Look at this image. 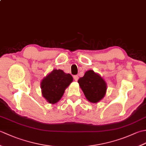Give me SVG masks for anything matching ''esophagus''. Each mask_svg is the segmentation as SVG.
<instances>
[{"label": "esophagus", "mask_w": 146, "mask_h": 146, "mask_svg": "<svg viewBox=\"0 0 146 146\" xmlns=\"http://www.w3.org/2000/svg\"><path fill=\"white\" fill-rule=\"evenodd\" d=\"M73 78H74V80H75V81H78V75H75L73 76Z\"/></svg>", "instance_id": "esophagus-1"}]
</instances>
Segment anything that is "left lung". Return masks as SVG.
<instances>
[{
  "instance_id": "1",
  "label": "left lung",
  "mask_w": 146,
  "mask_h": 146,
  "mask_svg": "<svg viewBox=\"0 0 146 146\" xmlns=\"http://www.w3.org/2000/svg\"><path fill=\"white\" fill-rule=\"evenodd\" d=\"M86 98L91 103H97L107 92V85L104 79L94 70L86 71L78 81Z\"/></svg>"
}]
</instances>
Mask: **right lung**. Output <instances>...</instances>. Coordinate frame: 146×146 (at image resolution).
<instances>
[{
	"instance_id": "add662e5",
	"label": "right lung",
	"mask_w": 146,
	"mask_h": 146,
	"mask_svg": "<svg viewBox=\"0 0 146 146\" xmlns=\"http://www.w3.org/2000/svg\"><path fill=\"white\" fill-rule=\"evenodd\" d=\"M73 80L70 74L65 73L61 70H53L41 82L42 97L49 104H56Z\"/></svg>"
}]
</instances>
